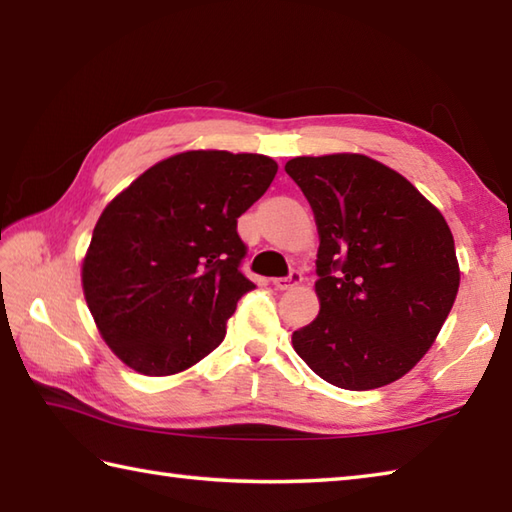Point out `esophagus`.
I'll return each instance as SVG.
<instances>
[{"label": "esophagus", "instance_id": "esophagus-1", "mask_svg": "<svg viewBox=\"0 0 512 512\" xmlns=\"http://www.w3.org/2000/svg\"><path fill=\"white\" fill-rule=\"evenodd\" d=\"M301 281H303V275L299 273V270H292V273H290L288 277H277V279H273V286H275L277 290H292V288L301 286Z\"/></svg>", "mask_w": 512, "mask_h": 512}]
</instances>
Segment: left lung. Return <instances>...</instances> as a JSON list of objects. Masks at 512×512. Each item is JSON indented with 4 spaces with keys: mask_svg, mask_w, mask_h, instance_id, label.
<instances>
[{
    "mask_svg": "<svg viewBox=\"0 0 512 512\" xmlns=\"http://www.w3.org/2000/svg\"><path fill=\"white\" fill-rule=\"evenodd\" d=\"M286 173L319 231L321 310L292 347L330 385L394 383L429 352L460 288L451 228L398 171L363 154L299 156Z\"/></svg>",
    "mask_w": 512,
    "mask_h": 512,
    "instance_id": "left-lung-1",
    "label": "left lung"
}]
</instances>
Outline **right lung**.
Here are the masks:
<instances>
[{
  "label": "right lung",
  "mask_w": 512,
  "mask_h": 512,
  "mask_svg": "<svg viewBox=\"0 0 512 512\" xmlns=\"http://www.w3.org/2000/svg\"><path fill=\"white\" fill-rule=\"evenodd\" d=\"M262 154L198 149L147 169L105 206L83 259V295L103 341L145 376L184 372L224 341L255 284L237 217L270 187Z\"/></svg>",
  "instance_id": "obj_1"
}]
</instances>
